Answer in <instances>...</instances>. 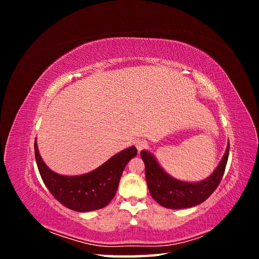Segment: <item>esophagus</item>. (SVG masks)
<instances>
[{
    "mask_svg": "<svg viewBox=\"0 0 259 259\" xmlns=\"http://www.w3.org/2000/svg\"><path fill=\"white\" fill-rule=\"evenodd\" d=\"M135 146L137 148V150L140 151V150H143V149L147 146V143H146V140H144V139H137V140H135Z\"/></svg>",
    "mask_w": 259,
    "mask_h": 259,
    "instance_id": "esophagus-1",
    "label": "esophagus"
}]
</instances>
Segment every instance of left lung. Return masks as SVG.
<instances>
[{
    "label": "left lung",
    "instance_id": "8db88e82",
    "mask_svg": "<svg viewBox=\"0 0 259 259\" xmlns=\"http://www.w3.org/2000/svg\"><path fill=\"white\" fill-rule=\"evenodd\" d=\"M140 155L145 163L149 191L154 201L166 208H189L201 204L216 190L228 161L229 144L226 148L223 159L213 173L201 182L194 183L183 182L170 176L150 151L143 150Z\"/></svg>",
    "mask_w": 259,
    "mask_h": 259
}]
</instances>
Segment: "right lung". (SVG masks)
Instances as JSON below:
<instances>
[{
  "instance_id": "obj_1",
  "label": "right lung",
  "mask_w": 259,
  "mask_h": 259,
  "mask_svg": "<svg viewBox=\"0 0 259 259\" xmlns=\"http://www.w3.org/2000/svg\"><path fill=\"white\" fill-rule=\"evenodd\" d=\"M36 165L45 186L55 199L66 207L85 213L107 206L114 198L126 164L137 154L135 146L112 155L89 173L66 176L52 170L41 158L36 138L34 142Z\"/></svg>"
}]
</instances>
